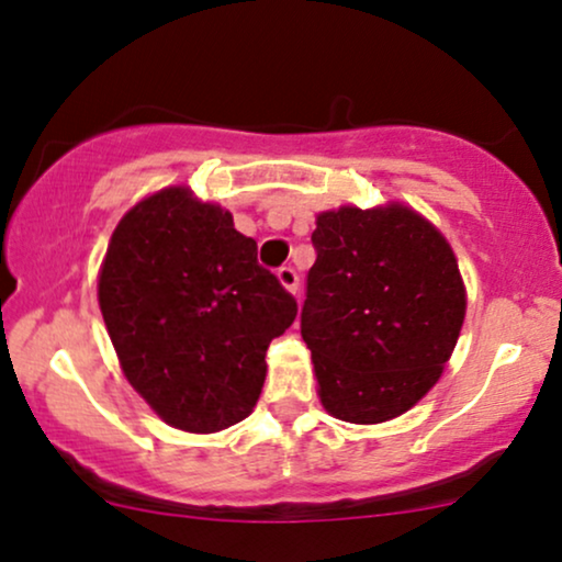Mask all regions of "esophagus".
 Listing matches in <instances>:
<instances>
[{"label":"esophagus","mask_w":562,"mask_h":562,"mask_svg":"<svg viewBox=\"0 0 562 562\" xmlns=\"http://www.w3.org/2000/svg\"><path fill=\"white\" fill-rule=\"evenodd\" d=\"M276 276H279L281 286L286 289V292H292V294L300 292V276H296V270L292 266L279 268V270H276Z\"/></svg>","instance_id":"obj_1"}]
</instances>
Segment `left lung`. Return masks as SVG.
I'll return each mask as SVG.
<instances>
[{
  "mask_svg": "<svg viewBox=\"0 0 562 562\" xmlns=\"http://www.w3.org/2000/svg\"><path fill=\"white\" fill-rule=\"evenodd\" d=\"M302 339L323 407L347 424L397 418L439 381L465 318L445 236L405 204L321 213Z\"/></svg>",
  "mask_w": 562,
  "mask_h": 562,
  "instance_id": "left-lung-1",
  "label": "left lung"
}]
</instances>
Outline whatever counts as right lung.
Listing matches in <instances>:
<instances>
[{
	"mask_svg": "<svg viewBox=\"0 0 562 562\" xmlns=\"http://www.w3.org/2000/svg\"><path fill=\"white\" fill-rule=\"evenodd\" d=\"M99 310L125 379L165 424L213 434L252 413L268 345L296 300L257 244L187 187L131 207L99 270Z\"/></svg>",
	"mask_w": 562,
	"mask_h": 562,
	"instance_id": "obj_1",
	"label": "right lung"
}]
</instances>
